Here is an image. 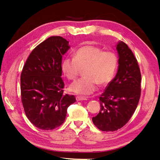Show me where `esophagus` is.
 Instances as JSON below:
<instances>
[{
    "instance_id": "obj_1",
    "label": "esophagus",
    "mask_w": 160,
    "mask_h": 160,
    "mask_svg": "<svg viewBox=\"0 0 160 160\" xmlns=\"http://www.w3.org/2000/svg\"><path fill=\"white\" fill-rule=\"evenodd\" d=\"M76 100H77V101L87 100V98L82 97V96H77V97H76Z\"/></svg>"
}]
</instances>
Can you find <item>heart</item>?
Returning <instances> with one entry per match:
<instances>
[{
    "mask_svg": "<svg viewBox=\"0 0 160 160\" xmlns=\"http://www.w3.org/2000/svg\"><path fill=\"white\" fill-rule=\"evenodd\" d=\"M118 67V58L112 51H103L94 45H85L78 48L73 58H65L61 70L68 80H75L83 70L84 77L69 87L72 92L90 95L97 90V85H108L115 77Z\"/></svg>",
    "mask_w": 160,
    "mask_h": 160,
    "instance_id": "obj_1",
    "label": "heart"
}]
</instances>
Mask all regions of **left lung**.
<instances>
[{
  "label": "left lung",
  "instance_id": "8db88e82",
  "mask_svg": "<svg viewBox=\"0 0 160 160\" xmlns=\"http://www.w3.org/2000/svg\"><path fill=\"white\" fill-rule=\"evenodd\" d=\"M118 70L100 97V110L92 122L104 132L118 130L128 123L138 107L141 95V73L138 60L128 45H117Z\"/></svg>",
  "mask_w": 160,
  "mask_h": 160
}]
</instances>
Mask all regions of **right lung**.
Returning a JSON list of instances; mask_svg holds the SVG:
<instances>
[{
	"label": "right lung",
	"mask_w": 160,
	"mask_h": 160,
	"mask_svg": "<svg viewBox=\"0 0 160 160\" xmlns=\"http://www.w3.org/2000/svg\"><path fill=\"white\" fill-rule=\"evenodd\" d=\"M68 42L60 36L48 38L32 50L22 68L21 93L25 113L41 130L61 125L68 108L76 102L74 95L63 94L61 62L70 48Z\"/></svg>",
	"instance_id": "obj_1"
}]
</instances>
